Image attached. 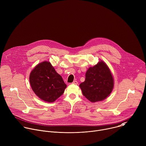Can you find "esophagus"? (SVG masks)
Wrapping results in <instances>:
<instances>
[{
    "instance_id": "obj_1",
    "label": "esophagus",
    "mask_w": 146,
    "mask_h": 146,
    "mask_svg": "<svg viewBox=\"0 0 146 146\" xmlns=\"http://www.w3.org/2000/svg\"><path fill=\"white\" fill-rule=\"evenodd\" d=\"M72 84H75V85H77V84H78V82H77L76 80H75V81H74L72 82Z\"/></svg>"
}]
</instances>
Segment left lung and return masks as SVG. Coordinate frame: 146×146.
<instances>
[{"label": "left lung", "mask_w": 146, "mask_h": 146, "mask_svg": "<svg viewBox=\"0 0 146 146\" xmlns=\"http://www.w3.org/2000/svg\"><path fill=\"white\" fill-rule=\"evenodd\" d=\"M80 87L82 94L91 102L106 99L113 88V79L107 65L100 61L89 68L85 81L80 84Z\"/></svg>", "instance_id": "left-lung-1"}]
</instances>
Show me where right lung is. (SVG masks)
<instances>
[{
  "mask_svg": "<svg viewBox=\"0 0 146 146\" xmlns=\"http://www.w3.org/2000/svg\"><path fill=\"white\" fill-rule=\"evenodd\" d=\"M30 83L37 96L46 102L56 101L64 93L66 85L49 62L40 63L31 71Z\"/></svg>",
  "mask_w": 146,
  "mask_h": 146,
  "instance_id": "add662e5",
  "label": "right lung"
}]
</instances>
